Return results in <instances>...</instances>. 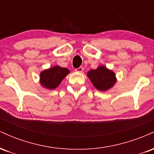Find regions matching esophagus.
Masks as SVG:
<instances>
[{
  "instance_id": "obj_1",
  "label": "esophagus",
  "mask_w": 154,
  "mask_h": 154,
  "mask_svg": "<svg viewBox=\"0 0 154 154\" xmlns=\"http://www.w3.org/2000/svg\"><path fill=\"white\" fill-rule=\"evenodd\" d=\"M75 72H79V73H82V72H83V68L82 66H79V68L75 69Z\"/></svg>"
}]
</instances>
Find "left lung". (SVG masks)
Returning a JSON list of instances; mask_svg holds the SVG:
<instances>
[{"label":"left lung","mask_w":154,"mask_h":154,"mask_svg":"<svg viewBox=\"0 0 154 154\" xmlns=\"http://www.w3.org/2000/svg\"><path fill=\"white\" fill-rule=\"evenodd\" d=\"M87 75L94 87L100 91H108L116 82L114 72L104 66H100L96 69L90 70Z\"/></svg>","instance_id":"obj_1"}]
</instances>
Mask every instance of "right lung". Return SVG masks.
<instances>
[{
    "instance_id": "add662e5",
    "label": "right lung",
    "mask_w": 154,
    "mask_h": 154,
    "mask_svg": "<svg viewBox=\"0 0 154 154\" xmlns=\"http://www.w3.org/2000/svg\"><path fill=\"white\" fill-rule=\"evenodd\" d=\"M69 73V70L68 69L59 66H53L40 73V84L49 90L55 89Z\"/></svg>"
}]
</instances>
